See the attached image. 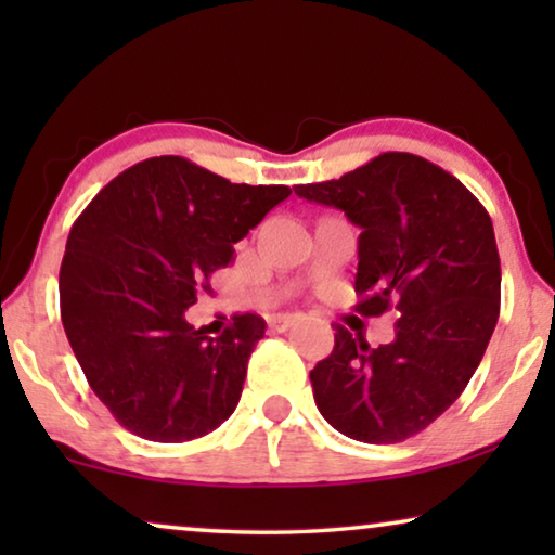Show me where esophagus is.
<instances>
[{"label":"esophagus","mask_w":555,"mask_h":555,"mask_svg":"<svg viewBox=\"0 0 555 555\" xmlns=\"http://www.w3.org/2000/svg\"><path fill=\"white\" fill-rule=\"evenodd\" d=\"M295 321H298V313H275L268 318L270 328H275V331H287Z\"/></svg>","instance_id":"1"}]
</instances>
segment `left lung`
I'll list each match as a JSON object with an SVG mask.
<instances>
[{
  "label": "left lung",
  "instance_id": "8db88e82",
  "mask_svg": "<svg viewBox=\"0 0 555 555\" xmlns=\"http://www.w3.org/2000/svg\"><path fill=\"white\" fill-rule=\"evenodd\" d=\"M295 194L361 227L356 310L371 318L397 306L401 315L397 338L378 348L336 323V346L310 371L318 412L359 442H404L457 401L495 331L490 215L460 179L404 151Z\"/></svg>",
  "mask_w": 555,
  "mask_h": 555
}]
</instances>
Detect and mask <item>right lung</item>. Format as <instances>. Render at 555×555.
I'll return each mask as SVG.
<instances>
[{
    "label": "right lung",
    "instance_id": "right-lung-1",
    "mask_svg": "<svg viewBox=\"0 0 555 555\" xmlns=\"http://www.w3.org/2000/svg\"><path fill=\"white\" fill-rule=\"evenodd\" d=\"M291 194L154 156L118 173L75 219L60 264V318L90 389L128 431L189 442L230 420L264 321L237 313L209 338L184 310Z\"/></svg>",
    "mask_w": 555,
    "mask_h": 555
}]
</instances>
